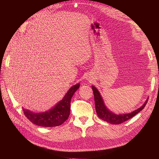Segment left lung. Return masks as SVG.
<instances>
[{"instance_id": "left-lung-1", "label": "left lung", "mask_w": 159, "mask_h": 159, "mask_svg": "<svg viewBox=\"0 0 159 159\" xmlns=\"http://www.w3.org/2000/svg\"><path fill=\"white\" fill-rule=\"evenodd\" d=\"M92 89L94 93L95 108H96V112L98 116L104 121L108 122L113 125H119L122 123V122L131 119V118H133L134 116L138 114L139 112L141 111L144 108L148 99L147 98L146 101L144 102V103L141 107L131 112L122 113V114L117 115L112 112L107 107L105 102H104L101 93H100L98 90L94 85L92 86Z\"/></svg>"}]
</instances>
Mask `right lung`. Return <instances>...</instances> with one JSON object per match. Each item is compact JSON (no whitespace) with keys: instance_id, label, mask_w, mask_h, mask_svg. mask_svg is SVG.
<instances>
[{"instance_id":"right-lung-1","label":"right lung","mask_w":159,"mask_h":159,"mask_svg":"<svg viewBox=\"0 0 159 159\" xmlns=\"http://www.w3.org/2000/svg\"><path fill=\"white\" fill-rule=\"evenodd\" d=\"M80 85L77 83L71 87L62 100L46 111L33 112L22 108L25 115L33 124L43 127H54L62 125L70 115L71 98Z\"/></svg>"}]
</instances>
